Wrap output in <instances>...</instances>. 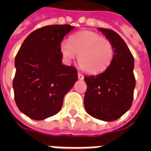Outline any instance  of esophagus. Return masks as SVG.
<instances>
[{"mask_svg": "<svg viewBox=\"0 0 151 151\" xmlns=\"http://www.w3.org/2000/svg\"><path fill=\"white\" fill-rule=\"evenodd\" d=\"M78 77L79 80H83V79H84V76H83V74H82L81 73H78Z\"/></svg>", "mask_w": 151, "mask_h": 151, "instance_id": "esophagus-1", "label": "esophagus"}]
</instances>
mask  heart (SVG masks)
Masks as SVG:
<instances>
[{"label":"heart","instance_id":"b5f03b06","mask_svg":"<svg viewBox=\"0 0 151 151\" xmlns=\"http://www.w3.org/2000/svg\"><path fill=\"white\" fill-rule=\"evenodd\" d=\"M60 52L66 61L71 62L78 56V64L82 70L97 73L108 68L114 56L111 43L95 32L82 31L73 35L69 41H62Z\"/></svg>","mask_w":151,"mask_h":151}]
</instances>
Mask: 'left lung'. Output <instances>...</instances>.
<instances>
[{
  "mask_svg": "<svg viewBox=\"0 0 151 151\" xmlns=\"http://www.w3.org/2000/svg\"><path fill=\"white\" fill-rule=\"evenodd\" d=\"M112 44L114 56L110 65L98 75L85 76L87 89L84 96L86 111L92 117L113 121L132 106L136 81L134 59L123 39L110 29L98 28Z\"/></svg>",
  "mask_w": 151,
  "mask_h": 151,
  "instance_id": "obj_1",
  "label": "left lung"
}]
</instances>
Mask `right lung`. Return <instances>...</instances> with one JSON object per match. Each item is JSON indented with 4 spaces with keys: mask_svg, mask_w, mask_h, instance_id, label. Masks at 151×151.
<instances>
[{
    "mask_svg": "<svg viewBox=\"0 0 151 151\" xmlns=\"http://www.w3.org/2000/svg\"><path fill=\"white\" fill-rule=\"evenodd\" d=\"M73 28H39L26 38L16 55L14 99L18 109L31 119L44 120L58 113L65 95L78 80L77 69L62 64L60 50L63 38Z\"/></svg>",
    "mask_w": 151,
    "mask_h": 151,
    "instance_id": "right-lung-1",
    "label": "right lung"
}]
</instances>
